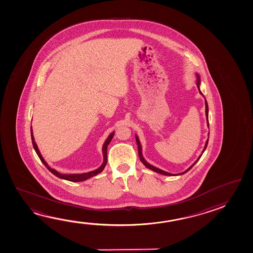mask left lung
I'll return each mask as SVG.
<instances>
[{
  "mask_svg": "<svg viewBox=\"0 0 253 253\" xmlns=\"http://www.w3.org/2000/svg\"><path fill=\"white\" fill-rule=\"evenodd\" d=\"M197 78H198V79H197V85H198V88H199V83H200V78H199V75L197 74ZM200 93L202 94V92L200 91ZM205 104H206V116H207V126L209 127V122H208V105H207V100H205ZM136 141H137V148H138V156H139V159H140L141 162L145 165L147 169H149L153 170V171H154V172H156V173H159V174H164V175H174V174H170V173H168V172H165V171H163V170L160 169H158V168H155V167L152 166V165H150L149 163L147 162H145V159L143 158V156H142V148H141V145H140V142H139V140H138V137L136 136ZM207 145H208V139H207V143H206V145H205V148H204L203 152H202V153L205 152V150H206V148H207ZM202 156V154L199 156V159L196 161V162L193 163V165H191L188 169L185 170L184 172H182V173H181V174H184V173H186V172H188L189 170L191 169V168L192 167L194 166L195 164L197 163V162L199 161V159H200V157Z\"/></svg>",
  "mask_w": 253,
  "mask_h": 253,
  "instance_id": "8db88e82",
  "label": "left lung"
}]
</instances>
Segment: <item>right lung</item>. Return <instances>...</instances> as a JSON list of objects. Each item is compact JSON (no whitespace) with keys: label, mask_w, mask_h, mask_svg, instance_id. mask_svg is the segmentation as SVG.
<instances>
[{"label":"right lung","mask_w":253,"mask_h":253,"mask_svg":"<svg viewBox=\"0 0 253 253\" xmlns=\"http://www.w3.org/2000/svg\"><path fill=\"white\" fill-rule=\"evenodd\" d=\"M114 134H115V132L111 133V134L109 135V137L107 138L106 142L104 143L103 148H102V152H103L104 156L103 163H102V165H101L98 169L94 170V171H91V172H88V173H84V174H60V173L57 172L56 170L51 169V168L46 164V162H45V160L43 159V157L42 156V154L40 153V151L38 149L37 145H36V143H35V141H34V135H33V130H32V128H31V137H32V141H33V145H34V150H35V152L37 153L39 158L41 159V161H42V163L46 166V169L49 170L50 172H51L52 174H54V175H56V176L59 177V178L68 180V181H71V182H81V181H84V180L91 178V177L94 176L96 174H99V173H100V172L104 169V168H105L106 164H107V162H108V156H107L108 145V144L110 143L111 139H112Z\"/></svg>","instance_id":"add662e5"}]
</instances>
